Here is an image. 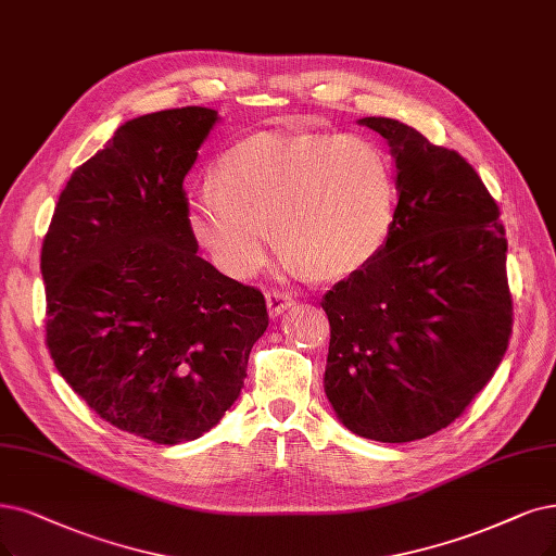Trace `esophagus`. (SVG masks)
<instances>
[{"label": "esophagus", "mask_w": 556, "mask_h": 556, "mask_svg": "<svg viewBox=\"0 0 556 556\" xmlns=\"http://www.w3.org/2000/svg\"><path fill=\"white\" fill-rule=\"evenodd\" d=\"M265 302H267V312H270V316L275 318V316H279V314L289 309V306L293 304V298L289 293H283V291H267Z\"/></svg>", "instance_id": "esophagus-1"}]
</instances>
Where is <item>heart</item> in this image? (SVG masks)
<instances>
[{"instance_id":"1","label":"heart","mask_w":556,"mask_h":556,"mask_svg":"<svg viewBox=\"0 0 556 556\" xmlns=\"http://www.w3.org/2000/svg\"><path fill=\"white\" fill-rule=\"evenodd\" d=\"M396 199L392 160L374 141L256 132L217 157L215 185L188 199V224L229 277L258 270L273 224L286 270L339 279L380 254Z\"/></svg>"}]
</instances>
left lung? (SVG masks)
<instances>
[{"label": "left lung", "instance_id": "8db88e82", "mask_svg": "<svg viewBox=\"0 0 556 556\" xmlns=\"http://www.w3.org/2000/svg\"><path fill=\"white\" fill-rule=\"evenodd\" d=\"M396 160V219L380 254L323 298L325 394L376 442L454 424L495 376L513 298L500 205L475 167L396 118L366 116Z\"/></svg>", "mask_w": 556, "mask_h": 556}]
</instances>
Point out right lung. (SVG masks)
<instances>
[{
	"label": "right lung",
	"mask_w": 556,
	"mask_h": 556,
	"mask_svg": "<svg viewBox=\"0 0 556 556\" xmlns=\"http://www.w3.org/2000/svg\"><path fill=\"white\" fill-rule=\"evenodd\" d=\"M208 108L132 118L77 167L40 250L46 343L93 413L157 444L197 440L240 396L265 298L197 256L182 178Z\"/></svg>",
	"instance_id": "obj_1"
}]
</instances>
